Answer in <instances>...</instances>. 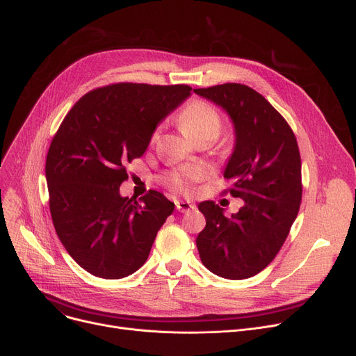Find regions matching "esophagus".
<instances>
[{"label": "esophagus", "instance_id": "34e87169", "mask_svg": "<svg viewBox=\"0 0 356 356\" xmlns=\"http://www.w3.org/2000/svg\"><path fill=\"white\" fill-rule=\"evenodd\" d=\"M176 208L179 212H183V213H188V212L196 209L195 204L191 203L189 200H176Z\"/></svg>", "mask_w": 356, "mask_h": 356}]
</instances>
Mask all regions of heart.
<instances>
[{
    "mask_svg": "<svg viewBox=\"0 0 356 356\" xmlns=\"http://www.w3.org/2000/svg\"><path fill=\"white\" fill-rule=\"evenodd\" d=\"M179 122L181 129L184 131V134L192 140L209 134L218 136L222 125L219 112L211 104L203 101H195L186 106L180 112ZM157 134L159 129L154 131L153 138H156ZM199 176L200 173L195 170V168H181V170L167 173L164 180L173 191L186 192L189 189L191 183L197 180Z\"/></svg>",
    "mask_w": 356,
    "mask_h": 356,
    "instance_id": "obj_1",
    "label": "heart"
}]
</instances>
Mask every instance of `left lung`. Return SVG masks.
<instances>
[{"mask_svg": "<svg viewBox=\"0 0 356 356\" xmlns=\"http://www.w3.org/2000/svg\"><path fill=\"white\" fill-rule=\"evenodd\" d=\"M195 93L220 106L234 124V152L223 177L231 181L228 192L244 200L229 218L212 200L199 203L207 227L196 238L197 251L213 274L250 278L275 258L300 208L296 136L280 112L247 85L223 83Z\"/></svg>", "mask_w": 356, "mask_h": 356, "instance_id": "obj_1", "label": "left lung"}]
</instances>
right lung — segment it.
I'll list each match as a JSON object with an SVG mask.
<instances>
[{"instance_id": "1", "label": "right lung", "mask_w": 356, "mask_h": 356, "mask_svg": "<svg viewBox=\"0 0 356 356\" xmlns=\"http://www.w3.org/2000/svg\"><path fill=\"white\" fill-rule=\"evenodd\" d=\"M188 85L114 83L67 112L46 157L51 220L76 263L101 278L136 273L175 211L163 193L122 197L125 164L141 157L157 125L191 97Z\"/></svg>"}]
</instances>
